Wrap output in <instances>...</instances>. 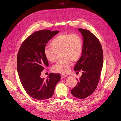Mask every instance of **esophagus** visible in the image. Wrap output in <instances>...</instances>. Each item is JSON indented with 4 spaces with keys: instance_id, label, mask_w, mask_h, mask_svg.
<instances>
[{
    "instance_id": "1",
    "label": "esophagus",
    "mask_w": 121,
    "mask_h": 121,
    "mask_svg": "<svg viewBox=\"0 0 121 121\" xmlns=\"http://www.w3.org/2000/svg\"><path fill=\"white\" fill-rule=\"evenodd\" d=\"M67 75H61V78L62 79H63V78H66V77H67Z\"/></svg>"
}]
</instances>
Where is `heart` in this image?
<instances>
[{
	"label": "heart",
	"instance_id": "heart-1",
	"mask_svg": "<svg viewBox=\"0 0 121 121\" xmlns=\"http://www.w3.org/2000/svg\"><path fill=\"white\" fill-rule=\"evenodd\" d=\"M51 47L44 49V55L46 60L55 62L58 54L61 53L63 59L52 68L54 72L66 74L70 72L73 61H78L82 54L83 41L82 37L76 33H62L55 37L50 43Z\"/></svg>",
	"mask_w": 121,
	"mask_h": 121
}]
</instances>
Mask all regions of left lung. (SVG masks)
<instances>
[{
	"label": "left lung",
	"mask_w": 121,
	"mask_h": 121,
	"mask_svg": "<svg viewBox=\"0 0 121 121\" xmlns=\"http://www.w3.org/2000/svg\"><path fill=\"white\" fill-rule=\"evenodd\" d=\"M83 37L82 56L76 63L74 70L82 75L71 92L74 97L83 99L91 95L96 90L103 65V51L98 39L87 30L78 29Z\"/></svg>",
	"instance_id": "8db88e82"
}]
</instances>
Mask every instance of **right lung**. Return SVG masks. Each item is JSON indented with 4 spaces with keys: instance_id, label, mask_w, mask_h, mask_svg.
Wrapping results in <instances>:
<instances>
[{
    "instance_id": "right-lung-1",
    "label": "right lung",
    "mask_w": 121,
    "mask_h": 121,
    "mask_svg": "<svg viewBox=\"0 0 121 121\" xmlns=\"http://www.w3.org/2000/svg\"><path fill=\"white\" fill-rule=\"evenodd\" d=\"M58 32L48 30L34 32L24 41L19 50L17 66L21 83L27 93L35 99L51 98L61 79L59 74L50 73L46 79L40 77L49 65L44 55L46 44Z\"/></svg>"
}]
</instances>
